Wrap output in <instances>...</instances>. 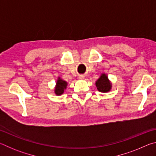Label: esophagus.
<instances>
[{
  "instance_id": "esophagus-1",
  "label": "esophagus",
  "mask_w": 156,
  "mask_h": 156,
  "mask_svg": "<svg viewBox=\"0 0 156 156\" xmlns=\"http://www.w3.org/2000/svg\"><path fill=\"white\" fill-rule=\"evenodd\" d=\"M78 78H79V79H80V80H83V79L84 78V76H83V75H80V76H78Z\"/></svg>"
}]
</instances>
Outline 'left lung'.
<instances>
[{"instance_id":"left-lung-1","label":"left lung","mask_w":156,"mask_h":156,"mask_svg":"<svg viewBox=\"0 0 156 156\" xmlns=\"http://www.w3.org/2000/svg\"><path fill=\"white\" fill-rule=\"evenodd\" d=\"M96 86L97 89L102 93H107L111 91L112 88V83L109 80L106 73H102L99 78L96 81Z\"/></svg>"}]
</instances>
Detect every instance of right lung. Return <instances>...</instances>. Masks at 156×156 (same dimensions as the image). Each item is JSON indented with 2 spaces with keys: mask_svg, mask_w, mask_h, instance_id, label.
<instances>
[{
  "mask_svg": "<svg viewBox=\"0 0 156 156\" xmlns=\"http://www.w3.org/2000/svg\"><path fill=\"white\" fill-rule=\"evenodd\" d=\"M68 83L67 82L62 80L60 77H58L56 83V86H55L54 88V93L56 96H60L62 95L66 89H67Z\"/></svg>",
  "mask_w": 156,
  "mask_h": 156,
  "instance_id": "right-lung-1",
  "label": "right lung"
}]
</instances>
